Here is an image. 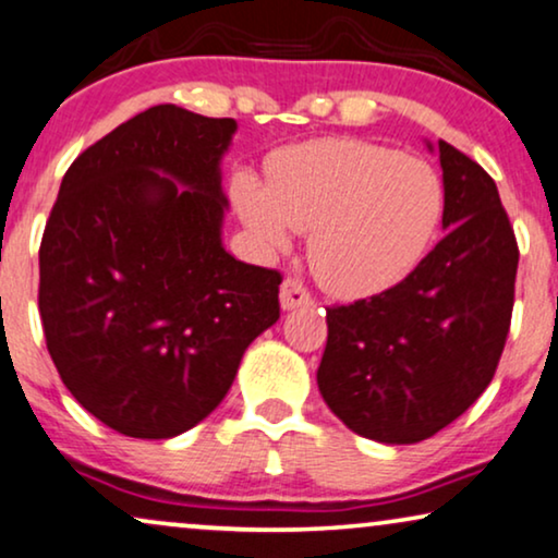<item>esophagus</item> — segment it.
Returning <instances> with one entry per match:
<instances>
[{
  "mask_svg": "<svg viewBox=\"0 0 558 558\" xmlns=\"http://www.w3.org/2000/svg\"><path fill=\"white\" fill-rule=\"evenodd\" d=\"M311 303H314V299H311L306 286H303L299 278L283 280V286H280V306H283V311L311 306Z\"/></svg>",
  "mask_w": 558,
  "mask_h": 558,
  "instance_id": "esophagus-1",
  "label": "esophagus"
}]
</instances>
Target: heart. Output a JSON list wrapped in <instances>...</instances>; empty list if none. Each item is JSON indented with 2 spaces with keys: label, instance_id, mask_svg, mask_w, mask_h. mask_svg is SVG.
<instances>
[{
  "label": "heart",
  "instance_id": "heart-1",
  "mask_svg": "<svg viewBox=\"0 0 558 558\" xmlns=\"http://www.w3.org/2000/svg\"><path fill=\"white\" fill-rule=\"evenodd\" d=\"M444 183L423 160L362 140H322L280 153L270 185L234 178V204L267 252L308 234V263L326 291L365 299L421 263L439 232Z\"/></svg>",
  "mask_w": 558,
  "mask_h": 558
}]
</instances>
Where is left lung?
<instances>
[{"instance_id":"8db88e82","label":"left lung","mask_w":558,"mask_h":558,"mask_svg":"<svg viewBox=\"0 0 558 558\" xmlns=\"http://www.w3.org/2000/svg\"><path fill=\"white\" fill-rule=\"evenodd\" d=\"M439 160L444 240L398 286L326 308L318 390L347 428L383 444L457 421L495 377L510 331L518 242L500 193L444 140Z\"/></svg>"}]
</instances>
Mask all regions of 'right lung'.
Masks as SVG:
<instances>
[{
  "label": "right lung",
  "mask_w": 558,
  "mask_h": 558,
  "mask_svg": "<svg viewBox=\"0 0 558 558\" xmlns=\"http://www.w3.org/2000/svg\"><path fill=\"white\" fill-rule=\"evenodd\" d=\"M234 119L158 104L65 170L40 242L48 352L71 396L132 439H170L232 388L280 318L278 270L221 244Z\"/></svg>",
  "instance_id": "obj_1"
}]
</instances>
